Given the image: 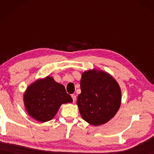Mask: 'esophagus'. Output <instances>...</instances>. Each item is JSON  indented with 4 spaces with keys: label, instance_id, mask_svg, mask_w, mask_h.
I'll return each instance as SVG.
<instances>
[{
    "label": "esophagus",
    "instance_id": "34e87169",
    "mask_svg": "<svg viewBox=\"0 0 154 154\" xmlns=\"http://www.w3.org/2000/svg\"><path fill=\"white\" fill-rule=\"evenodd\" d=\"M71 97H72L73 102H75V100H76V97H75V94H71Z\"/></svg>",
    "mask_w": 154,
    "mask_h": 154
}]
</instances>
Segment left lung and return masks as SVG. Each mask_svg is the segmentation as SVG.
Wrapping results in <instances>:
<instances>
[{"label":"left lung","instance_id":"1","mask_svg":"<svg viewBox=\"0 0 154 154\" xmlns=\"http://www.w3.org/2000/svg\"><path fill=\"white\" fill-rule=\"evenodd\" d=\"M81 90L76 103L83 120L98 126L115 116L121 104V90L112 75L96 69L84 71Z\"/></svg>","mask_w":154,"mask_h":154}]
</instances>
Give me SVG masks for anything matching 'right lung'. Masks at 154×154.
I'll use <instances>...</instances> for the list:
<instances>
[{"mask_svg": "<svg viewBox=\"0 0 154 154\" xmlns=\"http://www.w3.org/2000/svg\"><path fill=\"white\" fill-rule=\"evenodd\" d=\"M23 100L28 114L42 123L53 119L62 104L73 102L64 86L49 75L29 85Z\"/></svg>", "mask_w": 154, "mask_h": 154, "instance_id": "1", "label": "right lung"}]
</instances>
